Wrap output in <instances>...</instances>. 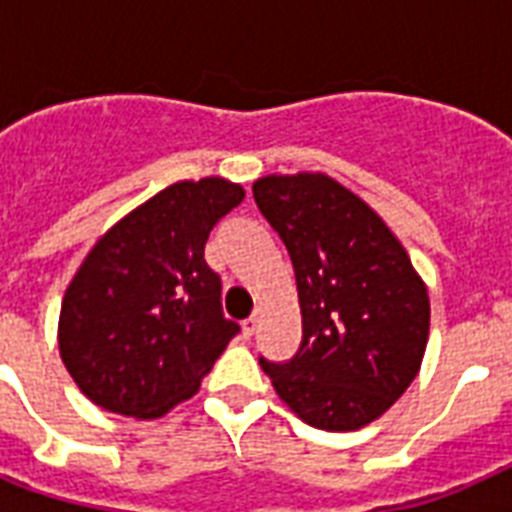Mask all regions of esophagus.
Here are the masks:
<instances>
[{"instance_id":"obj_1","label":"esophagus","mask_w":512,"mask_h":512,"mask_svg":"<svg viewBox=\"0 0 512 512\" xmlns=\"http://www.w3.org/2000/svg\"><path fill=\"white\" fill-rule=\"evenodd\" d=\"M241 329H244V337H252L257 329V316H249V319L241 321Z\"/></svg>"}]
</instances>
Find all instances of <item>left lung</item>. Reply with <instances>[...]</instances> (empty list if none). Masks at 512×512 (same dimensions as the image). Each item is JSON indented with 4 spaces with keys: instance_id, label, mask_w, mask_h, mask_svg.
<instances>
[{
    "instance_id": "obj_1",
    "label": "left lung",
    "mask_w": 512,
    "mask_h": 512,
    "mask_svg": "<svg viewBox=\"0 0 512 512\" xmlns=\"http://www.w3.org/2000/svg\"><path fill=\"white\" fill-rule=\"evenodd\" d=\"M252 193L292 257L303 311L295 356L260 366L313 428H364L420 372L428 289L380 215L327 175H268Z\"/></svg>"
}]
</instances>
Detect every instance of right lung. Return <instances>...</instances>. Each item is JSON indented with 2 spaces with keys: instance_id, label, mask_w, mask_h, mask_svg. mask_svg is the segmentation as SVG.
Segmentation results:
<instances>
[{
  "instance_id": "add662e5",
  "label": "right lung",
  "mask_w": 512,
  "mask_h": 512,
  "mask_svg": "<svg viewBox=\"0 0 512 512\" xmlns=\"http://www.w3.org/2000/svg\"><path fill=\"white\" fill-rule=\"evenodd\" d=\"M244 199L223 177L183 180L122 217L84 257L60 308L58 345L82 393L154 420L199 390L239 324L204 260L209 231Z\"/></svg>"
}]
</instances>
